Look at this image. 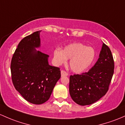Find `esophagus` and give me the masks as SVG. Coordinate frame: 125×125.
<instances>
[{"label":"esophagus","mask_w":125,"mask_h":125,"mask_svg":"<svg viewBox=\"0 0 125 125\" xmlns=\"http://www.w3.org/2000/svg\"><path fill=\"white\" fill-rule=\"evenodd\" d=\"M61 76H62V77H63V76H68V73L64 70L61 71Z\"/></svg>","instance_id":"esophagus-1"}]
</instances>
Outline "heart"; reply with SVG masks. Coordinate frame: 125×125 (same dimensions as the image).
<instances>
[{
    "label": "heart",
    "mask_w": 125,
    "mask_h": 125,
    "mask_svg": "<svg viewBox=\"0 0 125 125\" xmlns=\"http://www.w3.org/2000/svg\"><path fill=\"white\" fill-rule=\"evenodd\" d=\"M53 60L58 65L65 64L68 59L71 70L75 73L84 72L92 64L95 57L93 48L86 46L81 43H73L67 45L64 49L57 48L53 51Z\"/></svg>",
    "instance_id": "b5f03b06"
}]
</instances>
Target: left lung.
Instances as JSON below:
<instances>
[{
	"label": "left lung",
	"mask_w": 125,
	"mask_h": 125,
	"mask_svg": "<svg viewBox=\"0 0 125 125\" xmlns=\"http://www.w3.org/2000/svg\"><path fill=\"white\" fill-rule=\"evenodd\" d=\"M113 57L103 43L99 58L88 72L70 77L69 92L72 100L80 105L98 101L108 91L114 73Z\"/></svg>",
	"instance_id": "left-lung-1"
}]
</instances>
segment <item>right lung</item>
I'll return each mask as SVG.
<instances>
[{
	"label": "right lung",
	"mask_w": 125,
	"mask_h": 125,
	"mask_svg": "<svg viewBox=\"0 0 125 125\" xmlns=\"http://www.w3.org/2000/svg\"><path fill=\"white\" fill-rule=\"evenodd\" d=\"M41 31L21 40L10 63L15 88L25 100L34 104H42L49 100L61 77L60 68L49 64V55L36 50L41 46Z\"/></svg>",
	"instance_id": "1"
}]
</instances>
